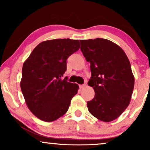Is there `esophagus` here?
Wrapping results in <instances>:
<instances>
[{
	"label": "esophagus",
	"mask_w": 150,
	"mask_h": 150,
	"mask_svg": "<svg viewBox=\"0 0 150 150\" xmlns=\"http://www.w3.org/2000/svg\"><path fill=\"white\" fill-rule=\"evenodd\" d=\"M85 87H86L85 84H84V85H80V89H84Z\"/></svg>",
	"instance_id": "esophagus-1"
}]
</instances>
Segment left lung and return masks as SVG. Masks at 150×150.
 Listing matches in <instances>:
<instances>
[{
    "label": "left lung",
    "mask_w": 150,
    "mask_h": 150,
    "mask_svg": "<svg viewBox=\"0 0 150 150\" xmlns=\"http://www.w3.org/2000/svg\"><path fill=\"white\" fill-rule=\"evenodd\" d=\"M80 49L90 63L88 85L95 95L87 101L89 113L104 122L116 119L126 109L133 92L135 79L123 50L108 39L80 40Z\"/></svg>",
    "instance_id": "8db88e82"
}]
</instances>
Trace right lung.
<instances>
[{
  "label": "right lung",
  "instance_id": "add662e5",
  "mask_svg": "<svg viewBox=\"0 0 150 150\" xmlns=\"http://www.w3.org/2000/svg\"><path fill=\"white\" fill-rule=\"evenodd\" d=\"M79 49L78 40L45 41L36 46L24 63L20 87L29 109L40 120L53 121L68 111L79 86L62 77L68 58Z\"/></svg>",
  "mask_w": 150,
  "mask_h": 150
}]
</instances>
